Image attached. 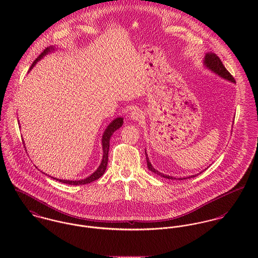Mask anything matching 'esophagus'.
<instances>
[{"instance_id":"34e87169","label":"esophagus","mask_w":258,"mask_h":258,"mask_svg":"<svg viewBox=\"0 0 258 258\" xmlns=\"http://www.w3.org/2000/svg\"><path fill=\"white\" fill-rule=\"evenodd\" d=\"M130 117H131V119H133V120H141V119H143V112L140 110V109H134V110L131 112V114H130Z\"/></svg>"}]
</instances>
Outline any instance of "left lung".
<instances>
[{
  "instance_id": "obj_1",
  "label": "left lung",
  "mask_w": 258,
  "mask_h": 258,
  "mask_svg": "<svg viewBox=\"0 0 258 258\" xmlns=\"http://www.w3.org/2000/svg\"><path fill=\"white\" fill-rule=\"evenodd\" d=\"M205 64H206V67H207L208 69H210L212 72H214V73H216L218 75H220L222 78H224V79H226V80H229V81H231V82H235L233 76L229 74L228 71L224 68V66H223L222 62H221V58H220L216 53L208 52V53L206 54V57H205ZM145 153H146V152H145ZM146 160H147L148 169H149L151 172H153V173H155V174H157V175H159V176H161V177H163V178L169 179V180H177L176 178H173L172 176H167V175H164L163 173L157 171V170L152 166V164L150 163L149 158H148L147 153H146ZM201 173H202V172H201ZM198 175H199V174H198ZM198 175H192V176L187 177V178H181V179L179 178L178 180H184V179H188V178H194V177H196V176H198Z\"/></svg>"
}]
</instances>
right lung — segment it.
<instances>
[{
	"label": "right lung",
	"instance_id": "1",
	"mask_svg": "<svg viewBox=\"0 0 258 258\" xmlns=\"http://www.w3.org/2000/svg\"><path fill=\"white\" fill-rule=\"evenodd\" d=\"M50 49H53V47H46V48L38 55V57H37V59L33 62V64H32V67H31L30 70H32V69L34 68V66H36V63H37V61H38L43 55H45L47 52H49ZM122 125H123V118L118 117V118L114 119V120L111 122L110 124L108 125V127L105 129V131H104V133H103V136H102V147H103V158H102V162H101L100 166L98 167V169H97L91 176H89V177L86 178V179L79 180V181L58 180V179H56V178H52V177H51V178H52V179H55V180H57V181H59V182H61V183H63V184H74V185H76V184H89V183H91V182H93V181L99 179V178L104 174V172H105V170H106V167H107V163H108V151H109V142H110L111 136H112V134H113L117 129H119Z\"/></svg>",
	"mask_w": 258,
	"mask_h": 258
}]
</instances>
